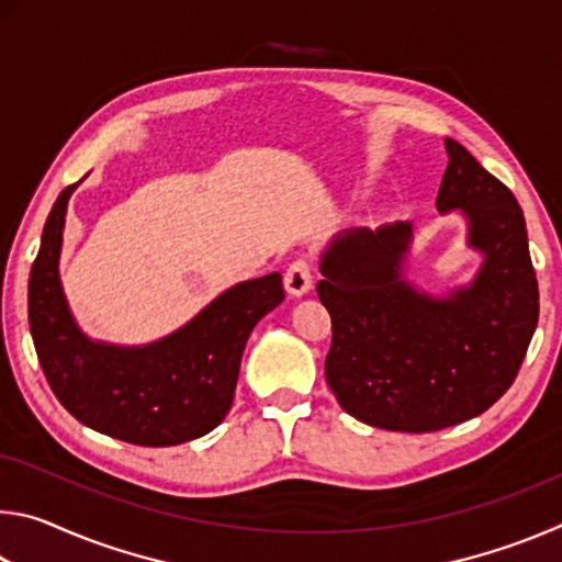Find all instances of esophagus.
<instances>
[{
	"instance_id": "esophagus-1",
	"label": "esophagus",
	"mask_w": 562,
	"mask_h": 562,
	"mask_svg": "<svg viewBox=\"0 0 562 562\" xmlns=\"http://www.w3.org/2000/svg\"><path fill=\"white\" fill-rule=\"evenodd\" d=\"M284 290L294 297H302L312 290V262L310 258H297L284 272Z\"/></svg>"
}]
</instances>
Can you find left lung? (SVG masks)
<instances>
[{
    "instance_id": "8db88e82",
    "label": "left lung",
    "mask_w": 562,
    "mask_h": 562,
    "mask_svg": "<svg viewBox=\"0 0 562 562\" xmlns=\"http://www.w3.org/2000/svg\"><path fill=\"white\" fill-rule=\"evenodd\" d=\"M436 207H461L486 262L446 300L402 280L412 225L339 237L317 294L331 317L327 384L349 416L386 431L429 434L491 408L516 382L538 325V280L516 195L446 138Z\"/></svg>"
}]
</instances>
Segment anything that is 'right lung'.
Instances as JSON below:
<instances>
[{"label": "right lung", "instance_id": "obj_1", "mask_svg": "<svg viewBox=\"0 0 562 562\" xmlns=\"http://www.w3.org/2000/svg\"><path fill=\"white\" fill-rule=\"evenodd\" d=\"M74 188L56 198L30 274L32 339L52 392L83 426L126 443L160 449L213 431L231 412L247 337L284 300L282 278L235 284L150 347L93 345L74 325L56 272Z\"/></svg>", "mask_w": 562, "mask_h": 562}]
</instances>
